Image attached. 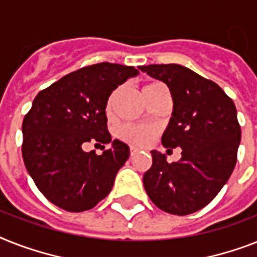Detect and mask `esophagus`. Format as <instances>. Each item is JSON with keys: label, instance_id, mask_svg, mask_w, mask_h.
<instances>
[{"label": "esophagus", "instance_id": "esophagus-1", "mask_svg": "<svg viewBox=\"0 0 257 257\" xmlns=\"http://www.w3.org/2000/svg\"><path fill=\"white\" fill-rule=\"evenodd\" d=\"M137 152H139V150L136 149V148H131V157H133Z\"/></svg>", "mask_w": 257, "mask_h": 257}]
</instances>
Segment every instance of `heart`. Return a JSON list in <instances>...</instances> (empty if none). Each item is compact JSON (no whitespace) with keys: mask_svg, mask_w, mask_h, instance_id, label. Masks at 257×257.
Segmentation results:
<instances>
[{"mask_svg":"<svg viewBox=\"0 0 257 257\" xmlns=\"http://www.w3.org/2000/svg\"><path fill=\"white\" fill-rule=\"evenodd\" d=\"M164 84L161 83H150V84H147L143 88L144 95L152 92L153 89L158 88V87H162ZM113 100H114V93L109 96V99L107 101V110L109 112L112 109V105H113ZM157 135V131L152 126H145V125H132V124H126L124 126L118 129V137L125 141L129 145L137 148H144L148 147L152 141L154 140Z\"/></svg>","mask_w":257,"mask_h":257,"instance_id":"obj_1","label":"heart"}]
</instances>
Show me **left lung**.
Here are the masks:
<instances>
[{
    "instance_id": "1",
    "label": "left lung",
    "mask_w": 257,
    "mask_h": 257,
    "mask_svg": "<svg viewBox=\"0 0 257 257\" xmlns=\"http://www.w3.org/2000/svg\"><path fill=\"white\" fill-rule=\"evenodd\" d=\"M140 70L170 89L174 110L161 143L182 149L181 160L172 164L152 150L153 164L144 174V187L162 211L193 214L218 195L236 165L241 137L236 108L216 83L187 67L149 64Z\"/></svg>"
}]
</instances>
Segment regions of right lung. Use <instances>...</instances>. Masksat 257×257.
Segmentation results:
<instances>
[{
    "instance_id": "add662e5",
    "label": "right lung",
    "mask_w": 257,
    "mask_h": 257,
    "mask_svg": "<svg viewBox=\"0 0 257 257\" xmlns=\"http://www.w3.org/2000/svg\"><path fill=\"white\" fill-rule=\"evenodd\" d=\"M137 74L132 66L103 62L66 75L35 96L22 122V157L51 203L80 212L109 194L128 160L129 147L114 140L101 156L84 152V147L112 141L105 114L108 97Z\"/></svg>"
}]
</instances>
